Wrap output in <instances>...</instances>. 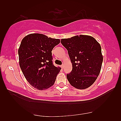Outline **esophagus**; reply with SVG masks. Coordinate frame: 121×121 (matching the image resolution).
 Segmentation results:
<instances>
[{
	"mask_svg": "<svg viewBox=\"0 0 121 121\" xmlns=\"http://www.w3.org/2000/svg\"><path fill=\"white\" fill-rule=\"evenodd\" d=\"M61 68H62V69L64 68V65H61Z\"/></svg>",
	"mask_w": 121,
	"mask_h": 121,
	"instance_id": "1",
	"label": "esophagus"
}]
</instances>
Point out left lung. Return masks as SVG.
<instances>
[{"label": "left lung", "instance_id": "1", "mask_svg": "<svg viewBox=\"0 0 121 121\" xmlns=\"http://www.w3.org/2000/svg\"><path fill=\"white\" fill-rule=\"evenodd\" d=\"M68 51L72 70L66 78L72 86L79 89L88 88L96 80L101 70L103 56L100 43L89 35H76L61 39Z\"/></svg>", "mask_w": 121, "mask_h": 121}]
</instances>
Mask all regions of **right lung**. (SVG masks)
<instances>
[{
  "label": "right lung",
  "instance_id": "obj_1",
  "mask_svg": "<svg viewBox=\"0 0 121 121\" xmlns=\"http://www.w3.org/2000/svg\"><path fill=\"white\" fill-rule=\"evenodd\" d=\"M60 42L43 34L33 33L25 36L18 50L19 65L30 85L42 91L53 85L61 68L52 64L53 48Z\"/></svg>",
  "mask_w": 121,
  "mask_h": 121
}]
</instances>
